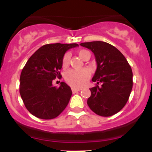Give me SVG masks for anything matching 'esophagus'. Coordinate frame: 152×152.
Masks as SVG:
<instances>
[{
	"label": "esophagus",
	"mask_w": 152,
	"mask_h": 152,
	"mask_svg": "<svg viewBox=\"0 0 152 152\" xmlns=\"http://www.w3.org/2000/svg\"><path fill=\"white\" fill-rule=\"evenodd\" d=\"M79 91H80V90H79V89L73 88V87H72V92H73V93H76Z\"/></svg>",
	"instance_id": "34e87169"
}]
</instances>
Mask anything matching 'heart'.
<instances>
[{"label": "heart", "mask_w": 152, "mask_h": 152, "mask_svg": "<svg viewBox=\"0 0 152 152\" xmlns=\"http://www.w3.org/2000/svg\"><path fill=\"white\" fill-rule=\"evenodd\" d=\"M79 56L84 60L87 55L90 54V52L87 50H81L79 51ZM70 54L66 53L64 55L62 61V66L63 68L68 67L70 62ZM90 76V72L87 69H83L81 70H69L65 74V80L71 87L74 88H81L85 86L88 82Z\"/></svg>", "instance_id": "heart-1"}]
</instances>
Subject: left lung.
Segmentation results:
<instances>
[{
	"mask_svg": "<svg viewBox=\"0 0 152 152\" xmlns=\"http://www.w3.org/2000/svg\"><path fill=\"white\" fill-rule=\"evenodd\" d=\"M80 45L90 49L97 62L92 79L97 85L90 89L91 96L87 104L99 115H113L124 108L129 98L133 85L131 67L120 50L107 42L93 41Z\"/></svg>",
	"mask_w": 152,
	"mask_h": 152,
	"instance_id": "left-lung-1",
	"label": "left lung"
}]
</instances>
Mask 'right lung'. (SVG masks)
<instances>
[{
    "mask_svg": "<svg viewBox=\"0 0 152 152\" xmlns=\"http://www.w3.org/2000/svg\"><path fill=\"white\" fill-rule=\"evenodd\" d=\"M78 44H47L39 48L27 61L20 78V94L29 113L40 119L57 117L68 104L70 87L61 82L59 87L52 82L62 77L59 70L65 52Z\"/></svg>",
    "mask_w": 152,
    "mask_h": 152,
    "instance_id": "1",
    "label": "right lung"
}]
</instances>
